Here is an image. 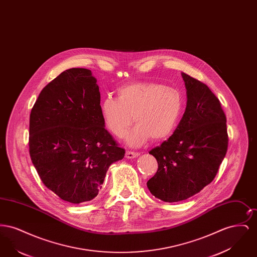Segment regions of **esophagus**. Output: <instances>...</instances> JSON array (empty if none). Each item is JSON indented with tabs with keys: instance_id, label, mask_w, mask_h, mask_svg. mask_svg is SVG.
Segmentation results:
<instances>
[{
	"instance_id": "34e87169",
	"label": "esophagus",
	"mask_w": 257,
	"mask_h": 257,
	"mask_svg": "<svg viewBox=\"0 0 257 257\" xmlns=\"http://www.w3.org/2000/svg\"><path fill=\"white\" fill-rule=\"evenodd\" d=\"M139 155H140L139 152H134V151H126V153H125V157L127 159H133V158L138 157Z\"/></svg>"
}]
</instances>
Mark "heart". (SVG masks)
Masks as SVG:
<instances>
[{"instance_id": "b5f03b06", "label": "heart", "mask_w": 257, "mask_h": 257, "mask_svg": "<svg viewBox=\"0 0 257 257\" xmlns=\"http://www.w3.org/2000/svg\"><path fill=\"white\" fill-rule=\"evenodd\" d=\"M117 98L107 96L100 110L106 128L115 137L126 135L130 147H140L150 138L154 142L169 139L177 127L182 112L181 93L170 86L153 82H137L120 86Z\"/></svg>"}]
</instances>
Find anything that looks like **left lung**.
Here are the masks:
<instances>
[{"mask_svg": "<svg viewBox=\"0 0 257 257\" xmlns=\"http://www.w3.org/2000/svg\"><path fill=\"white\" fill-rule=\"evenodd\" d=\"M187 106L173 134L150 150L158 171L147 181L150 193L166 202L185 200L211 183L228 147L226 116L205 84L182 73Z\"/></svg>", "mask_w": 257, "mask_h": 257, "instance_id": "left-lung-1", "label": "left lung"}]
</instances>
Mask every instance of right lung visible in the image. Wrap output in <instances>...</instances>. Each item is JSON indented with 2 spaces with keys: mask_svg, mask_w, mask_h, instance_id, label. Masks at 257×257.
Wrapping results in <instances>:
<instances>
[{
  "mask_svg": "<svg viewBox=\"0 0 257 257\" xmlns=\"http://www.w3.org/2000/svg\"><path fill=\"white\" fill-rule=\"evenodd\" d=\"M96 82L86 68L63 71L30 115V155L41 181L75 204L97 196L109 167L125 154L104 127Z\"/></svg>",
  "mask_w": 257,
  "mask_h": 257,
  "instance_id": "obj_1",
  "label": "right lung"
}]
</instances>
